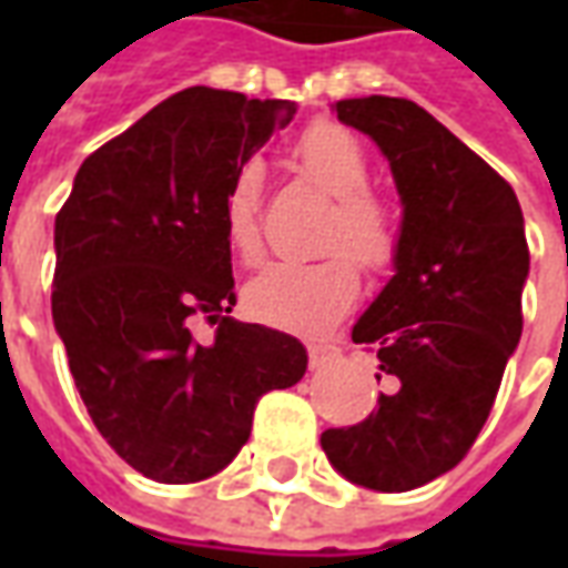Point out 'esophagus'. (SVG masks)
<instances>
[{"instance_id": "34e87169", "label": "esophagus", "mask_w": 568, "mask_h": 568, "mask_svg": "<svg viewBox=\"0 0 568 568\" xmlns=\"http://www.w3.org/2000/svg\"><path fill=\"white\" fill-rule=\"evenodd\" d=\"M310 368H322L325 362H332V358L341 356V346L328 344V341H320V344H310Z\"/></svg>"}]
</instances>
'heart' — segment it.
Instances as JSON below:
<instances>
[{
    "label": "heart",
    "instance_id": "1",
    "mask_svg": "<svg viewBox=\"0 0 568 568\" xmlns=\"http://www.w3.org/2000/svg\"><path fill=\"white\" fill-rule=\"evenodd\" d=\"M297 170L313 185L334 197L328 219L325 252L328 258L313 264L276 261L246 285V310L258 322L283 332L316 334L328 332L362 292L356 261L368 271L389 267L398 255V224L393 210L374 197L368 185L365 151L344 128L313 124L301 133L292 149ZM224 240L236 258H261V170L246 163L227 185L222 203ZM342 252L337 253L336 248Z\"/></svg>",
    "mask_w": 568,
    "mask_h": 568
}]
</instances>
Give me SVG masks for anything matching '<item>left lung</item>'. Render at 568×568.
Masks as SVG:
<instances>
[{
    "label": "left lung",
    "instance_id": "8db88e82",
    "mask_svg": "<svg viewBox=\"0 0 568 568\" xmlns=\"http://www.w3.org/2000/svg\"><path fill=\"white\" fill-rule=\"evenodd\" d=\"M334 112L389 161L402 231L395 273L353 325L389 393L368 419L322 432V450L358 487L405 493L450 471L493 410L524 332V212L511 185L417 103L374 93Z\"/></svg>",
    "mask_w": 568,
    "mask_h": 568
}]
</instances>
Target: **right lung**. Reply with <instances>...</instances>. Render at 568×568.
Listing matches in <instances>:
<instances>
[{
	"label": "right lung",
	"instance_id": "obj_1",
	"mask_svg": "<svg viewBox=\"0 0 568 568\" xmlns=\"http://www.w3.org/2000/svg\"><path fill=\"white\" fill-rule=\"evenodd\" d=\"M288 100L187 88L81 163L54 222V328L81 402L112 450L161 484L234 459L264 393L295 386L307 349L236 322L222 203ZM219 324L197 345L190 320Z\"/></svg>",
	"mask_w": 568,
	"mask_h": 568
}]
</instances>
